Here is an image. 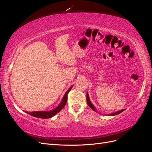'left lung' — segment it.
<instances>
[{
    "label": "left lung",
    "instance_id": "1",
    "mask_svg": "<svg viewBox=\"0 0 152 152\" xmlns=\"http://www.w3.org/2000/svg\"><path fill=\"white\" fill-rule=\"evenodd\" d=\"M86 99H87V104H88L89 107H90V108H92L93 109L94 111H95V112H97L96 111V108H95V107L94 106L93 104V103H91V102L90 101V99H89V94H88V93H87V94H86ZM124 110H125V109H123V110H119V111H117V112H114V113H110V114H108V115H108V116H114V115H118V114H119V113H122V112H124Z\"/></svg>",
    "mask_w": 152,
    "mask_h": 152
}]
</instances>
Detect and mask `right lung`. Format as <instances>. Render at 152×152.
Segmentation results:
<instances>
[{"instance_id":"right-lung-1","label":"right lung","mask_w":152,"mask_h":152,"mask_svg":"<svg viewBox=\"0 0 152 152\" xmlns=\"http://www.w3.org/2000/svg\"><path fill=\"white\" fill-rule=\"evenodd\" d=\"M73 86H72L70 88L68 89V91L66 92L65 95H64L63 98L61 100V103L59 104V105L56 108H55L54 109L50 110V111H36V112H25L26 113H28L30 115L35 117H37V118H48L53 117L55 115L57 114L59 111H61V109H63L66 103V101H67V95L68 94L69 92L72 89Z\"/></svg>"}]
</instances>
